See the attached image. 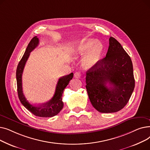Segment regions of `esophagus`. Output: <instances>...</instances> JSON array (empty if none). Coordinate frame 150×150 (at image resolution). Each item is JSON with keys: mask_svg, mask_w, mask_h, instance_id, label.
Returning a JSON list of instances; mask_svg holds the SVG:
<instances>
[{"mask_svg": "<svg viewBox=\"0 0 150 150\" xmlns=\"http://www.w3.org/2000/svg\"><path fill=\"white\" fill-rule=\"evenodd\" d=\"M74 76H75V78H80V76H81V75H80V74L79 72H75V73L74 74Z\"/></svg>", "mask_w": 150, "mask_h": 150, "instance_id": "34e87169", "label": "esophagus"}]
</instances>
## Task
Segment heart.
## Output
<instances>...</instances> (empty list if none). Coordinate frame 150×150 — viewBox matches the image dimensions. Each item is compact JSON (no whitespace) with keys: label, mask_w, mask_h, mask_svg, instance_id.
Listing matches in <instances>:
<instances>
[{"label":"heart","mask_w":150,"mask_h":150,"mask_svg":"<svg viewBox=\"0 0 150 150\" xmlns=\"http://www.w3.org/2000/svg\"><path fill=\"white\" fill-rule=\"evenodd\" d=\"M103 50V44L100 41L92 39L81 43L77 47V52L80 54L88 52L82 61L83 66L86 69H90L96 65L101 58Z\"/></svg>","instance_id":"obj_1"}]
</instances>
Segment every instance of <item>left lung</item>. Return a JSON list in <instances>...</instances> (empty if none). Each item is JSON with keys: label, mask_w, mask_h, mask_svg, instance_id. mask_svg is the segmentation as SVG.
Wrapping results in <instances>:
<instances>
[{"label": "left lung", "mask_w": 150, "mask_h": 150, "mask_svg": "<svg viewBox=\"0 0 150 150\" xmlns=\"http://www.w3.org/2000/svg\"><path fill=\"white\" fill-rule=\"evenodd\" d=\"M106 57L86 72V88L91 103L100 112L120 111L128 102L135 80L130 57L121 44L110 37Z\"/></svg>", "instance_id": "1"}]
</instances>
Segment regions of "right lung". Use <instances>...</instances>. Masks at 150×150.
I'll list each match as a JSON object with an SVG mask.
<instances>
[{"label":"right lung","instance_id":"add662e5","mask_svg":"<svg viewBox=\"0 0 150 150\" xmlns=\"http://www.w3.org/2000/svg\"><path fill=\"white\" fill-rule=\"evenodd\" d=\"M39 42L38 38L36 36L33 37L29 42L25 52L17 67L16 80L18 93L21 103L30 112L36 116L41 117H52L57 115L62 109L64 103L62 101V95L63 91L69 84V81L72 79L74 74L71 73L66 76L60 78L57 84L55 92L52 98L49 101L41 105L31 104L26 99L22 91V76L25 63L30 56V52H32L38 45Z\"/></svg>","mask_w":150,"mask_h":150}]
</instances>
